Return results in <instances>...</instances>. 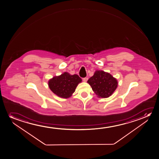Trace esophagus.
Here are the masks:
<instances>
[{
	"label": "esophagus",
	"instance_id": "1",
	"mask_svg": "<svg viewBox=\"0 0 159 159\" xmlns=\"http://www.w3.org/2000/svg\"><path fill=\"white\" fill-rule=\"evenodd\" d=\"M83 80L84 82H86V81H87V80H88V78H84Z\"/></svg>",
	"mask_w": 159,
	"mask_h": 159
}]
</instances>
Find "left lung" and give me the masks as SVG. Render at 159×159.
I'll list each match as a JSON object with an SVG mask.
<instances>
[{
	"instance_id": "obj_1",
	"label": "left lung",
	"mask_w": 159,
	"mask_h": 159,
	"mask_svg": "<svg viewBox=\"0 0 159 159\" xmlns=\"http://www.w3.org/2000/svg\"><path fill=\"white\" fill-rule=\"evenodd\" d=\"M96 95L107 98L117 87L118 82L111 74L102 70H97L87 81Z\"/></svg>"
}]
</instances>
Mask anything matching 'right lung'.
Instances as JSON below:
<instances>
[{"mask_svg": "<svg viewBox=\"0 0 159 159\" xmlns=\"http://www.w3.org/2000/svg\"><path fill=\"white\" fill-rule=\"evenodd\" d=\"M81 79L76 75H70L65 72L58 76H55L48 82L51 91L57 96L63 98H69L74 93L75 88Z\"/></svg>", "mask_w": 159, "mask_h": 159, "instance_id": "add662e5", "label": "right lung"}]
</instances>
